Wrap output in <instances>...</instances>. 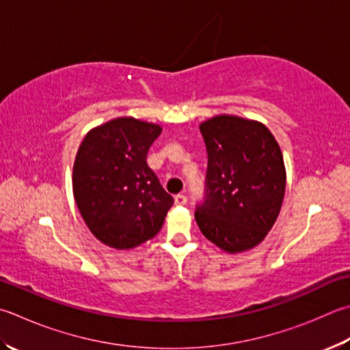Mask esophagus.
Masks as SVG:
<instances>
[{"label":"esophagus","instance_id":"esophagus-1","mask_svg":"<svg viewBox=\"0 0 350 350\" xmlns=\"http://www.w3.org/2000/svg\"><path fill=\"white\" fill-rule=\"evenodd\" d=\"M187 202V196L186 195H176L175 196V204L176 206H186Z\"/></svg>","mask_w":350,"mask_h":350}]
</instances>
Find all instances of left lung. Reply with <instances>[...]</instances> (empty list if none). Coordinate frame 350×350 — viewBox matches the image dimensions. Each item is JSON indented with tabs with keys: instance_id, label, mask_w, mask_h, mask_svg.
<instances>
[{
	"instance_id": "8db88e82",
	"label": "left lung",
	"mask_w": 350,
	"mask_h": 350,
	"mask_svg": "<svg viewBox=\"0 0 350 350\" xmlns=\"http://www.w3.org/2000/svg\"><path fill=\"white\" fill-rule=\"evenodd\" d=\"M200 131L208 163L196 224L224 252H247L265 239L280 213L286 172L279 143L265 124L237 116L212 117Z\"/></svg>"
}]
</instances>
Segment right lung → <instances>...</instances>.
<instances>
[{"instance_id": "add662e5", "label": "right lung", "mask_w": 350, "mask_h": 350, "mask_svg": "<svg viewBox=\"0 0 350 350\" xmlns=\"http://www.w3.org/2000/svg\"><path fill=\"white\" fill-rule=\"evenodd\" d=\"M161 134L155 123L113 118L85 135L72 167V193L85 224L98 241L129 250L160 232L174 198L146 158Z\"/></svg>"}]
</instances>
